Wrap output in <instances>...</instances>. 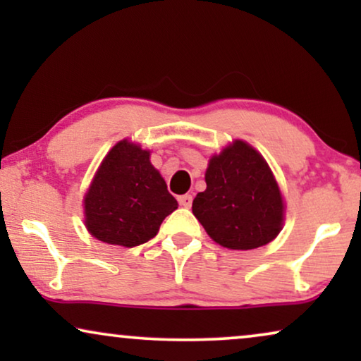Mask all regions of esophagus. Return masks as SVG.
Instances as JSON below:
<instances>
[{"instance_id": "34e87169", "label": "esophagus", "mask_w": 361, "mask_h": 361, "mask_svg": "<svg viewBox=\"0 0 361 361\" xmlns=\"http://www.w3.org/2000/svg\"><path fill=\"white\" fill-rule=\"evenodd\" d=\"M179 205L185 207V209H189V207L192 205V195L190 194H185V195H179Z\"/></svg>"}]
</instances>
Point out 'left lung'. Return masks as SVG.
Returning a JSON list of instances; mask_svg holds the SVG:
<instances>
[{
	"label": "left lung",
	"mask_w": 361,
	"mask_h": 361,
	"mask_svg": "<svg viewBox=\"0 0 361 361\" xmlns=\"http://www.w3.org/2000/svg\"><path fill=\"white\" fill-rule=\"evenodd\" d=\"M205 182L192 212L212 240L225 248L255 250L276 238L284 219L283 197L258 151L235 141L212 157Z\"/></svg>",
	"instance_id": "1"
}]
</instances>
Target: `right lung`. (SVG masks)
Masks as SVG:
<instances>
[{
	"label": "right lung",
	"mask_w": 361,
	"mask_h": 361,
	"mask_svg": "<svg viewBox=\"0 0 361 361\" xmlns=\"http://www.w3.org/2000/svg\"><path fill=\"white\" fill-rule=\"evenodd\" d=\"M85 224L108 245L126 248L154 238L162 220L177 209L149 151L120 141L98 167L85 195Z\"/></svg>",
	"instance_id": "add662e5"
}]
</instances>
